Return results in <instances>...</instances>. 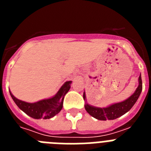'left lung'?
<instances>
[{
  "label": "left lung",
  "instance_id": "8db88e82",
  "mask_svg": "<svg viewBox=\"0 0 151 151\" xmlns=\"http://www.w3.org/2000/svg\"><path fill=\"white\" fill-rule=\"evenodd\" d=\"M138 82H139V85L134 93L127 100L120 103H116V104H112L110 106L105 108L95 107V106H91V105L86 104H85V110L91 116L97 119L98 120L105 121L107 119L111 120V119H115L120 117L121 116L124 115L125 113L129 111L131 108L134 106L137 100L138 99L141 91H142V80H141V76L138 78ZM83 98L84 100L86 99L85 92L83 94Z\"/></svg>",
  "mask_w": 151,
  "mask_h": 151
}]
</instances>
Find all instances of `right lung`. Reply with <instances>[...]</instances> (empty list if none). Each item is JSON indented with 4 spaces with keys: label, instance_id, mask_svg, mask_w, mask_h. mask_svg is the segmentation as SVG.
I'll use <instances>...</instances> for the list:
<instances>
[{
    "label": "right lung",
    "instance_id": "1",
    "mask_svg": "<svg viewBox=\"0 0 151 151\" xmlns=\"http://www.w3.org/2000/svg\"><path fill=\"white\" fill-rule=\"evenodd\" d=\"M72 82H66L55 96L49 99L42 100L35 103H27L16 98L10 91V96L18 107L33 119H50L62 110L64 96L69 91Z\"/></svg>",
    "mask_w": 151,
    "mask_h": 151
}]
</instances>
